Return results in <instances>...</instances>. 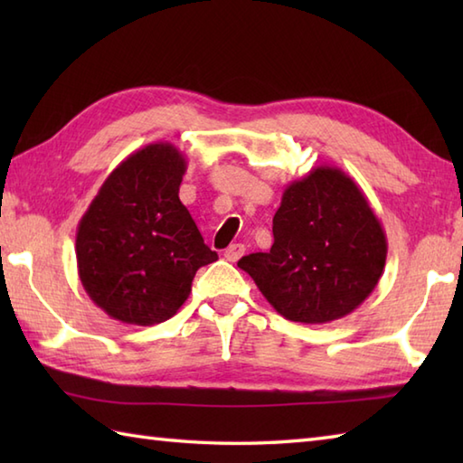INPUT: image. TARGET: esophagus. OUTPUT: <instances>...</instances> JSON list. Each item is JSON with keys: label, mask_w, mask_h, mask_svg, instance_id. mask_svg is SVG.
<instances>
[{"label": "esophagus", "mask_w": 463, "mask_h": 463, "mask_svg": "<svg viewBox=\"0 0 463 463\" xmlns=\"http://www.w3.org/2000/svg\"><path fill=\"white\" fill-rule=\"evenodd\" d=\"M244 250H247V249H244V244L234 242V244H231L229 249L224 250V259L229 260V262H237V260L242 257V254H244Z\"/></svg>", "instance_id": "esophagus-1"}]
</instances>
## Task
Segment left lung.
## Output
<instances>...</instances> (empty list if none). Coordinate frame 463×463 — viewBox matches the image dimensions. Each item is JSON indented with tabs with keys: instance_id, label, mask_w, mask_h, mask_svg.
<instances>
[{
	"instance_id": "8db88e82",
	"label": "left lung",
	"mask_w": 463,
	"mask_h": 463,
	"mask_svg": "<svg viewBox=\"0 0 463 463\" xmlns=\"http://www.w3.org/2000/svg\"><path fill=\"white\" fill-rule=\"evenodd\" d=\"M269 252L239 260L280 317L338 320L366 300L386 267L388 241L366 196L338 166H314L282 193Z\"/></svg>"
}]
</instances>
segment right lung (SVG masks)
<instances>
[{
    "label": "right lung",
    "mask_w": 463,
    "mask_h": 463,
    "mask_svg": "<svg viewBox=\"0 0 463 463\" xmlns=\"http://www.w3.org/2000/svg\"><path fill=\"white\" fill-rule=\"evenodd\" d=\"M184 171L175 145H145L117 165L81 216L77 272L90 298L115 320H169L189 298L196 270L219 259L179 199Z\"/></svg>",
    "instance_id": "add662e5"
}]
</instances>
